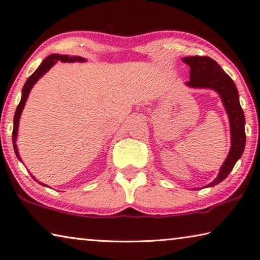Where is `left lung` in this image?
<instances>
[{
	"mask_svg": "<svg viewBox=\"0 0 260 260\" xmlns=\"http://www.w3.org/2000/svg\"><path fill=\"white\" fill-rule=\"evenodd\" d=\"M182 61L190 67V80L185 82V85L191 88H206L216 91L229 116L231 148L216 179L206 185V188L214 187L228 178L243 154L246 146V120L240 105L237 86L216 61L208 56H188L183 57Z\"/></svg>",
	"mask_w": 260,
	"mask_h": 260,
	"instance_id": "left-lung-1",
	"label": "left lung"
}]
</instances>
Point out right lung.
I'll return each mask as SVG.
<instances>
[{
    "instance_id": "right-lung-1",
    "label": "right lung",
    "mask_w": 260,
    "mask_h": 260,
    "mask_svg": "<svg viewBox=\"0 0 260 260\" xmlns=\"http://www.w3.org/2000/svg\"><path fill=\"white\" fill-rule=\"evenodd\" d=\"M57 61H61V62H86L87 60L85 57H81V56H69V55H60V54H51V55H48L45 60H44L41 66L37 68V70L32 73V75L28 78L26 84H24L23 88H22V94H21V100L20 103H19V105L16 110V113H14V117H13V131H12V143H13V148H14V153H16L17 157L19 160H21L20 158V155H19V151H18V147H17V137H18V128H19V120H20V116L22 111L24 109V105H26V102L27 99L29 96V92H30L31 88L34 87V85L36 84V82L41 79V78L45 75V73L51 69V68L55 64ZM32 176V175H31ZM32 179L37 181L35 178L32 176ZM38 183H41L44 187H47L46 184H44L42 182H39L37 181Z\"/></svg>"
}]
</instances>
